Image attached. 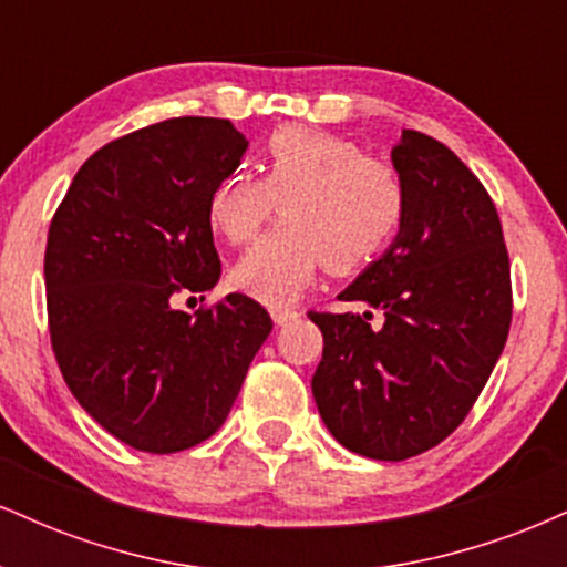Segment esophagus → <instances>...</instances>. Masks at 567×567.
Instances as JSON below:
<instances>
[{"mask_svg":"<svg viewBox=\"0 0 567 567\" xmlns=\"http://www.w3.org/2000/svg\"><path fill=\"white\" fill-rule=\"evenodd\" d=\"M298 311L296 309H288V306H275L271 309V320H275V324H288L290 320H296Z\"/></svg>","mask_w":567,"mask_h":567,"instance_id":"1","label":"esophagus"}]
</instances>
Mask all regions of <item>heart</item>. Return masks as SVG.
<instances>
[{
	"label": "heart",
	"mask_w": 567,
	"mask_h": 567,
	"mask_svg": "<svg viewBox=\"0 0 567 567\" xmlns=\"http://www.w3.org/2000/svg\"><path fill=\"white\" fill-rule=\"evenodd\" d=\"M282 224L234 264L231 285L266 303L296 298L328 264L336 275L381 256L408 213V188L389 162L354 141L311 127H279L266 141L261 178L231 173L207 197V226L229 245Z\"/></svg>",
	"instance_id": "1"
}]
</instances>
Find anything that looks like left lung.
<instances>
[{
    "label": "left lung",
    "mask_w": 567,
    "mask_h": 567,
    "mask_svg": "<svg viewBox=\"0 0 567 567\" xmlns=\"http://www.w3.org/2000/svg\"><path fill=\"white\" fill-rule=\"evenodd\" d=\"M408 188L394 243L341 301L383 315H317L324 347L311 375L317 410L351 453L405 461L466 419L512 322L504 231L491 194L445 143L402 130L392 148Z\"/></svg>",
    "instance_id": "1"
}]
</instances>
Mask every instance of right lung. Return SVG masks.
<instances>
[{
	"label": "right lung",
	"instance_id": "add662e5",
	"mask_svg": "<svg viewBox=\"0 0 567 567\" xmlns=\"http://www.w3.org/2000/svg\"><path fill=\"white\" fill-rule=\"evenodd\" d=\"M247 138L229 120L178 116L90 157L58 205L44 250L50 341L76 402L143 453L218 432L271 317L243 292L192 315L178 296L216 288L213 186Z\"/></svg>",
	"mask_w": 567,
	"mask_h": 567
}]
</instances>
